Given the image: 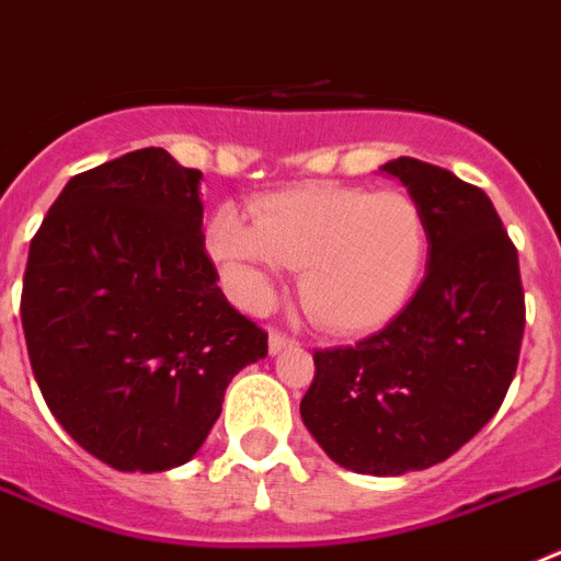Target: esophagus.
Instances as JSON below:
<instances>
[{"mask_svg":"<svg viewBox=\"0 0 561 561\" xmlns=\"http://www.w3.org/2000/svg\"><path fill=\"white\" fill-rule=\"evenodd\" d=\"M296 341L290 339V335H285V333H279V330H274V333H271V339H267V347H271V353H282V350L285 347H294Z\"/></svg>","mask_w":561,"mask_h":561,"instance_id":"esophagus-1","label":"esophagus"}]
</instances>
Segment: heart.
<instances>
[{
    "label": "heart",
    "mask_w": 561,
    "mask_h": 561,
    "mask_svg": "<svg viewBox=\"0 0 561 561\" xmlns=\"http://www.w3.org/2000/svg\"><path fill=\"white\" fill-rule=\"evenodd\" d=\"M253 222L220 208L206 248L231 294L262 308L282 267H299L305 313L330 333H362L396 313L423 262V220L407 194L299 186L253 203Z\"/></svg>",
    "instance_id": "b5f03b06"
}]
</instances>
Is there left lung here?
<instances>
[{
    "label": "left lung",
    "mask_w": 561,
    "mask_h": 561,
    "mask_svg": "<svg viewBox=\"0 0 561 561\" xmlns=\"http://www.w3.org/2000/svg\"><path fill=\"white\" fill-rule=\"evenodd\" d=\"M407 186L426 276L387 328L316 350L301 421L339 466L398 477L455 455L494 417L525 333L519 260L483 188L415 158L381 165Z\"/></svg>",
    "instance_id": "1"
}]
</instances>
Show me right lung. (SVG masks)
<instances>
[{"label": "right lung", "instance_id": "obj_1", "mask_svg": "<svg viewBox=\"0 0 561 561\" xmlns=\"http://www.w3.org/2000/svg\"><path fill=\"white\" fill-rule=\"evenodd\" d=\"M203 172L138 149L58 194L27 253L22 328L67 435L118 471L192 460L267 333L231 308L203 237Z\"/></svg>", "mask_w": 561, "mask_h": 561}]
</instances>
